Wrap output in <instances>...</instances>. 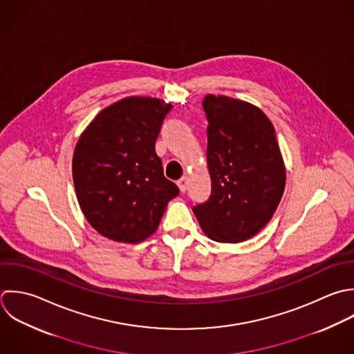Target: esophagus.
Listing matches in <instances>:
<instances>
[{"mask_svg": "<svg viewBox=\"0 0 354 354\" xmlns=\"http://www.w3.org/2000/svg\"><path fill=\"white\" fill-rule=\"evenodd\" d=\"M180 193H185L186 192V187H187V178L186 176H182L178 182H176Z\"/></svg>", "mask_w": 354, "mask_h": 354, "instance_id": "34e87169", "label": "esophagus"}]
</instances>
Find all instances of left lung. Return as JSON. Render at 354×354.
Instances as JSON below:
<instances>
[{
	"label": "left lung",
	"instance_id": "left-lung-1",
	"mask_svg": "<svg viewBox=\"0 0 354 354\" xmlns=\"http://www.w3.org/2000/svg\"><path fill=\"white\" fill-rule=\"evenodd\" d=\"M207 164L211 196L193 207L214 241L243 243L274 215L286 187V165L272 121L257 106L207 95Z\"/></svg>",
	"mask_w": 354,
	"mask_h": 354
}]
</instances>
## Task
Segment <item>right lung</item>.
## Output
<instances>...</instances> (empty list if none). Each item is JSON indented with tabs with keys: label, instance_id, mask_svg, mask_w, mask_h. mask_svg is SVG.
Segmentation results:
<instances>
[{
	"label": "right lung",
	"instance_id": "obj_1",
	"mask_svg": "<svg viewBox=\"0 0 354 354\" xmlns=\"http://www.w3.org/2000/svg\"><path fill=\"white\" fill-rule=\"evenodd\" d=\"M172 109L157 97L129 96L103 109L81 133L73 180L82 214L102 236L136 244L158 227L179 194L156 154V140Z\"/></svg>",
	"mask_w": 354,
	"mask_h": 354
}]
</instances>
